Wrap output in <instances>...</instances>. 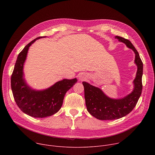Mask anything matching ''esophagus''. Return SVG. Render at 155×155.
Instances as JSON below:
<instances>
[{"label": "esophagus", "instance_id": "esophagus-1", "mask_svg": "<svg viewBox=\"0 0 155 155\" xmlns=\"http://www.w3.org/2000/svg\"><path fill=\"white\" fill-rule=\"evenodd\" d=\"M84 78H85V77H84V76L83 75L81 74V75H79V79H80V80H84Z\"/></svg>", "mask_w": 155, "mask_h": 155}]
</instances>
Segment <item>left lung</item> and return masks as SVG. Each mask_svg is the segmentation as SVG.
I'll return each mask as SVG.
<instances>
[{"mask_svg":"<svg viewBox=\"0 0 155 155\" xmlns=\"http://www.w3.org/2000/svg\"><path fill=\"white\" fill-rule=\"evenodd\" d=\"M115 38L125 43L135 53V63L137 65V71L134 80V89L124 98L113 99L105 96L99 87L83 81L87 110L92 116L101 120H117L129 114L136 105L142 90L143 62L138 51L129 40L119 36H116Z\"/></svg>","mask_w":155,"mask_h":155,"instance_id":"left-lung-1","label":"left lung"}]
</instances>
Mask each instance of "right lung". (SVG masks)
<instances>
[{"label": "right lung", "mask_w": 155, "mask_h": 155, "mask_svg": "<svg viewBox=\"0 0 155 155\" xmlns=\"http://www.w3.org/2000/svg\"><path fill=\"white\" fill-rule=\"evenodd\" d=\"M38 37L31 41L18 54L11 77L14 99L21 110L34 118H45L57 113L63 103L64 96L77 82V78L64 79L43 91L31 90L23 78V65L29 47Z\"/></svg>", "instance_id": "1"}]
</instances>
